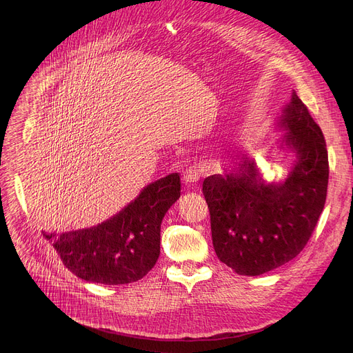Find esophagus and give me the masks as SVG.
Returning <instances> with one entry per match:
<instances>
[{
    "instance_id": "esophagus-1",
    "label": "esophagus",
    "mask_w": 353,
    "mask_h": 353,
    "mask_svg": "<svg viewBox=\"0 0 353 353\" xmlns=\"http://www.w3.org/2000/svg\"><path fill=\"white\" fill-rule=\"evenodd\" d=\"M201 173H203V168H201V165H196V163L191 165L183 172V181L187 185H192L199 180Z\"/></svg>"
}]
</instances>
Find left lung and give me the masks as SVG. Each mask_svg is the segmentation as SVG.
I'll return each mask as SVG.
<instances>
[{
    "label": "left lung",
    "instance_id": "8db88e82",
    "mask_svg": "<svg viewBox=\"0 0 353 353\" xmlns=\"http://www.w3.org/2000/svg\"><path fill=\"white\" fill-rule=\"evenodd\" d=\"M281 125L297 161L281 184H265L256 162L241 157L239 169L204 180L218 259L240 275L256 276L293 260L310 240L324 210L328 154L321 128L296 92Z\"/></svg>",
    "mask_w": 353,
    "mask_h": 353
}]
</instances>
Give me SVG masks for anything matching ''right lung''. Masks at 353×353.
I'll return each instance as SVG.
<instances>
[{"label": "right lung", "mask_w": 353, "mask_h": 353, "mask_svg": "<svg viewBox=\"0 0 353 353\" xmlns=\"http://www.w3.org/2000/svg\"><path fill=\"white\" fill-rule=\"evenodd\" d=\"M179 173L146 185L123 211L97 226L43 236L53 244L68 271L103 285L143 278L161 254V223L180 196Z\"/></svg>", "instance_id": "obj_1"}]
</instances>
